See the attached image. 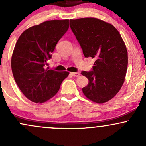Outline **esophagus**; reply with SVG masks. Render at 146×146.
Here are the masks:
<instances>
[{"label":"esophagus","mask_w":146,"mask_h":146,"mask_svg":"<svg viewBox=\"0 0 146 146\" xmlns=\"http://www.w3.org/2000/svg\"><path fill=\"white\" fill-rule=\"evenodd\" d=\"M71 75L74 77H78L80 76V73L79 72H75V73H71Z\"/></svg>","instance_id":"1"}]
</instances>
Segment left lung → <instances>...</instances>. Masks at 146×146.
Instances as JSON below:
<instances>
[{"mask_svg":"<svg viewBox=\"0 0 146 146\" xmlns=\"http://www.w3.org/2000/svg\"><path fill=\"white\" fill-rule=\"evenodd\" d=\"M70 23L85 58L95 60L91 71L81 73L88 80L83 93L96 103L109 101L121 89L128 67V52L121 35L113 25L95 18Z\"/></svg>","mask_w":146,"mask_h":146,"instance_id":"left-lung-1","label":"left lung"}]
</instances>
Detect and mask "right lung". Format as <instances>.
<instances>
[{"label": "right lung", "mask_w": 146, "mask_h": 146, "mask_svg": "<svg viewBox=\"0 0 146 146\" xmlns=\"http://www.w3.org/2000/svg\"><path fill=\"white\" fill-rule=\"evenodd\" d=\"M69 20H53L31 27L17 40L11 57V70L18 88L27 98L44 103L58 92L69 73L49 68L58 42L67 31Z\"/></svg>", "instance_id": "obj_1"}]
</instances>
